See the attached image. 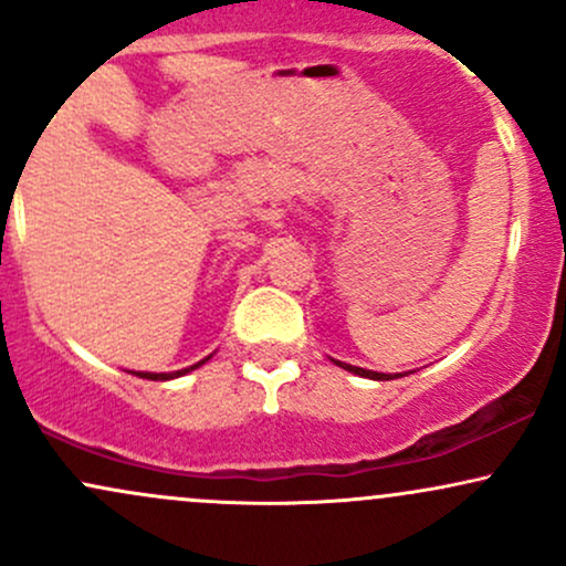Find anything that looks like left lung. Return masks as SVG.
I'll use <instances>...</instances> for the list:
<instances>
[{
    "label": "left lung",
    "instance_id": "1",
    "mask_svg": "<svg viewBox=\"0 0 566 566\" xmlns=\"http://www.w3.org/2000/svg\"><path fill=\"white\" fill-rule=\"evenodd\" d=\"M343 369H348V373L354 375H361V378H373V380H394L396 375H382V373H373V369H361V367H354V365H343V361H337Z\"/></svg>",
    "mask_w": 566,
    "mask_h": 566
}]
</instances>
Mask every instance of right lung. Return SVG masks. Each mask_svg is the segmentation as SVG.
Masks as SVG:
<instances>
[{"label": "right lung", "instance_id": "right-lung-1", "mask_svg": "<svg viewBox=\"0 0 566 566\" xmlns=\"http://www.w3.org/2000/svg\"><path fill=\"white\" fill-rule=\"evenodd\" d=\"M207 359H210V356H207ZM207 359H201L199 365H205ZM199 365H193V367H186V369H178V373H170V375H167V373H159V375H154V373H140V378H148V380H170V378H180V375H186L188 369H197Z\"/></svg>", "mask_w": 566, "mask_h": 566}]
</instances>
